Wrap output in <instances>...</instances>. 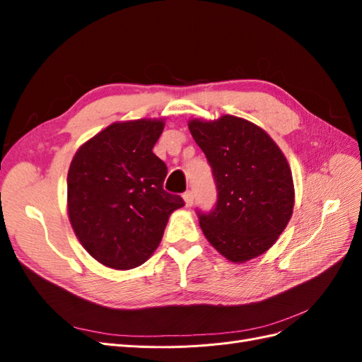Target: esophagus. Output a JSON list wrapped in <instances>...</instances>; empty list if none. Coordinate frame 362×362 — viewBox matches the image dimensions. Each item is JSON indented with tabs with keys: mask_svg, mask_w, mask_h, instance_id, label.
Masks as SVG:
<instances>
[{
	"mask_svg": "<svg viewBox=\"0 0 362 362\" xmlns=\"http://www.w3.org/2000/svg\"><path fill=\"white\" fill-rule=\"evenodd\" d=\"M182 198H184V202H185V206H192L193 205V201H194V196H193V192H185L184 194H182Z\"/></svg>",
	"mask_w": 362,
	"mask_h": 362,
	"instance_id": "34e87169",
	"label": "esophagus"
}]
</instances>
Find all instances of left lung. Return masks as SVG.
Wrapping results in <instances>:
<instances>
[{
	"mask_svg": "<svg viewBox=\"0 0 362 362\" xmlns=\"http://www.w3.org/2000/svg\"><path fill=\"white\" fill-rule=\"evenodd\" d=\"M189 129L217 187L214 210L198 211L204 235L231 262L264 254L293 214L294 184L286 156L264 129L237 116L192 119Z\"/></svg>",
	"mask_w": 362,
	"mask_h": 362,
	"instance_id": "left-lung-1",
	"label": "left lung"
}]
</instances>
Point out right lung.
Here are the masks:
<instances>
[{"label":"right lung","instance_id":"1","mask_svg":"<svg viewBox=\"0 0 362 362\" xmlns=\"http://www.w3.org/2000/svg\"><path fill=\"white\" fill-rule=\"evenodd\" d=\"M164 119L115 122L83 144L68 172V216L76 238L101 264L139 267L158 247L169 216L184 206L164 192L168 168L152 148Z\"/></svg>","mask_w":362,"mask_h":362}]
</instances>
